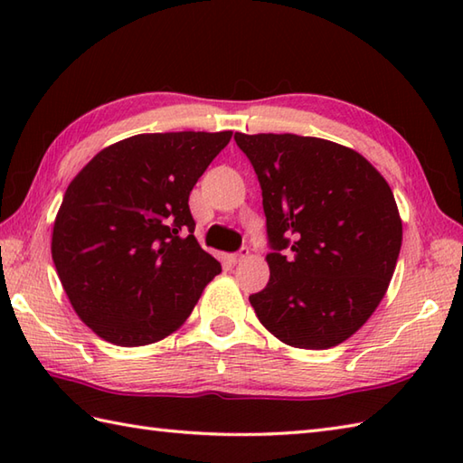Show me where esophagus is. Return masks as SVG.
I'll return each mask as SVG.
<instances>
[{
	"mask_svg": "<svg viewBox=\"0 0 463 463\" xmlns=\"http://www.w3.org/2000/svg\"><path fill=\"white\" fill-rule=\"evenodd\" d=\"M249 257V247H242L239 252H234L232 257H231V262L232 264H237V262H241V260H244Z\"/></svg>",
	"mask_w": 463,
	"mask_h": 463,
	"instance_id": "obj_1",
	"label": "esophagus"
}]
</instances>
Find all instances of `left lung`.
<instances>
[{
	"instance_id": "obj_1",
	"label": "left lung",
	"mask_w": 463,
	"mask_h": 463,
	"mask_svg": "<svg viewBox=\"0 0 463 463\" xmlns=\"http://www.w3.org/2000/svg\"><path fill=\"white\" fill-rule=\"evenodd\" d=\"M234 141L259 176L272 249L267 288L249 297L254 312L288 346H338L372 317L394 274V193L338 143L290 133H234Z\"/></svg>"
}]
</instances>
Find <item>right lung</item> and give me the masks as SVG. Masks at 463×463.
I'll return each mask as SVG.
<instances>
[{
  "label": "right lung",
  "mask_w": 463,
  "mask_h": 463,
  "mask_svg": "<svg viewBox=\"0 0 463 463\" xmlns=\"http://www.w3.org/2000/svg\"><path fill=\"white\" fill-rule=\"evenodd\" d=\"M232 133H146L97 153L69 183L52 257L87 326L146 346L189 318L221 262L194 239L189 194Z\"/></svg>",
  "instance_id": "add662e5"
}]
</instances>
